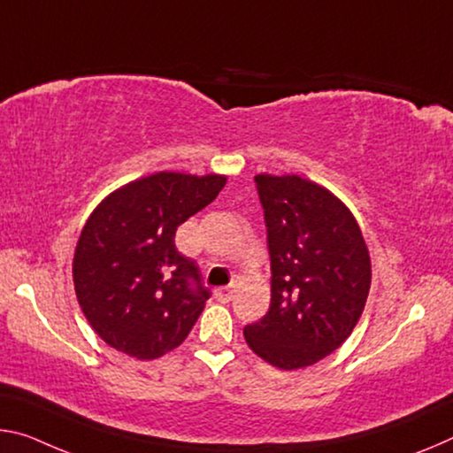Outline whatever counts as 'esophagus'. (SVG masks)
<instances>
[{"label":"esophagus","mask_w":453,"mask_h":453,"mask_svg":"<svg viewBox=\"0 0 453 453\" xmlns=\"http://www.w3.org/2000/svg\"><path fill=\"white\" fill-rule=\"evenodd\" d=\"M215 298L219 300V303H229V300L234 298V288H218L215 290Z\"/></svg>","instance_id":"1"}]
</instances>
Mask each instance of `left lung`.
I'll return each instance as SVG.
<instances>
[{"label": "left lung", "mask_w": 453, "mask_h": 453, "mask_svg": "<svg viewBox=\"0 0 453 453\" xmlns=\"http://www.w3.org/2000/svg\"><path fill=\"white\" fill-rule=\"evenodd\" d=\"M272 265L265 317L243 328L248 347L282 371L322 361L349 339L371 288V256L355 215L298 175H256Z\"/></svg>", "instance_id": "8db88e82"}]
</instances>
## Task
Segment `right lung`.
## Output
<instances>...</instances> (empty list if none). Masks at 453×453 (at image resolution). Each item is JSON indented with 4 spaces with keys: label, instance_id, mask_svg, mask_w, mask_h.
Here are the masks:
<instances>
[{
    "label": "right lung",
    "instance_id": "right-lung-1",
    "mask_svg": "<svg viewBox=\"0 0 453 453\" xmlns=\"http://www.w3.org/2000/svg\"><path fill=\"white\" fill-rule=\"evenodd\" d=\"M226 181L159 171L114 189L86 219L72 278L86 320L109 347L150 361L188 339L210 290L196 262L177 252L175 232Z\"/></svg>",
    "mask_w": 453,
    "mask_h": 453
}]
</instances>
